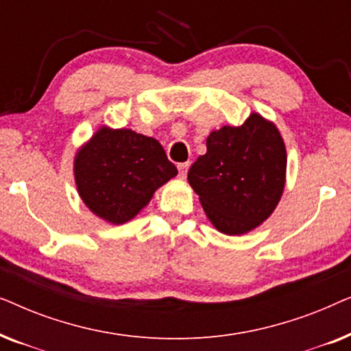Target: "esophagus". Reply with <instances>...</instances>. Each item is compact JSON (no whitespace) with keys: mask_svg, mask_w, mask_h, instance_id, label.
<instances>
[{"mask_svg":"<svg viewBox=\"0 0 351 351\" xmlns=\"http://www.w3.org/2000/svg\"><path fill=\"white\" fill-rule=\"evenodd\" d=\"M179 176H180V179H185L186 177V171H189V167H190V162L186 161V162H180L179 166Z\"/></svg>","mask_w":351,"mask_h":351,"instance_id":"esophagus-1","label":"esophagus"}]
</instances>
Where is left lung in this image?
Listing matches in <instances>:
<instances>
[{"label":"left lung","instance_id":"1","mask_svg":"<svg viewBox=\"0 0 351 351\" xmlns=\"http://www.w3.org/2000/svg\"><path fill=\"white\" fill-rule=\"evenodd\" d=\"M206 147L189 171L206 215L225 234L251 232L275 210L285 189L287 158L280 131L252 113L241 126L210 132Z\"/></svg>","mask_w":351,"mask_h":351}]
</instances>
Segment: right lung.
<instances>
[{"mask_svg":"<svg viewBox=\"0 0 351 351\" xmlns=\"http://www.w3.org/2000/svg\"><path fill=\"white\" fill-rule=\"evenodd\" d=\"M177 176L165 148L131 129L102 128L76 153L75 180L84 204L119 225L148 204L156 189Z\"/></svg>","mask_w":351,"mask_h":351,"instance_id":"1","label":"right lung"}]
</instances>
